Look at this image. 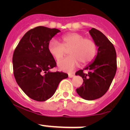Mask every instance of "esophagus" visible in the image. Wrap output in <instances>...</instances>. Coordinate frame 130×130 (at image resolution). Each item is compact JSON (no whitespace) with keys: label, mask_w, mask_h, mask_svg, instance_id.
Returning <instances> with one entry per match:
<instances>
[{"label":"esophagus","mask_w":130,"mask_h":130,"mask_svg":"<svg viewBox=\"0 0 130 130\" xmlns=\"http://www.w3.org/2000/svg\"><path fill=\"white\" fill-rule=\"evenodd\" d=\"M73 77H74V75H73V74H71V73L68 74V77L69 78H73Z\"/></svg>","instance_id":"esophagus-1"}]
</instances>
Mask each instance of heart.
I'll return each mask as SVG.
<instances>
[{"instance_id":"b5f03b06","label":"heart","mask_w":130,"mask_h":130,"mask_svg":"<svg viewBox=\"0 0 130 130\" xmlns=\"http://www.w3.org/2000/svg\"><path fill=\"white\" fill-rule=\"evenodd\" d=\"M68 50L69 55L58 62L59 70L64 72H72L79 64L90 62L94 58L97 47L95 42L77 32L66 34L62 37V43L52 39L48 43V51L51 56L59 60Z\"/></svg>"}]
</instances>
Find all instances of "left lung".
I'll return each mask as SVG.
<instances>
[{
	"label": "left lung",
	"mask_w": 130,
	"mask_h": 130,
	"mask_svg": "<svg viewBox=\"0 0 130 130\" xmlns=\"http://www.w3.org/2000/svg\"><path fill=\"white\" fill-rule=\"evenodd\" d=\"M98 49L94 60L83 69L89 72L85 74L83 70L75 73L83 79V83L77 88V93L87 100L100 98L107 91L117 72V53L113 45L102 32L92 28L89 30Z\"/></svg>",
	"instance_id": "1"
}]
</instances>
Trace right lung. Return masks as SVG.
<instances>
[{
  "label": "right lung",
  "mask_w": 130,
  "mask_h": 130,
  "mask_svg": "<svg viewBox=\"0 0 130 130\" xmlns=\"http://www.w3.org/2000/svg\"><path fill=\"white\" fill-rule=\"evenodd\" d=\"M60 30L37 26L28 30L20 40L13 55L16 82L31 99L43 102L52 97L58 84L68 77L64 72H53L56 66L48 51L49 41Z\"/></svg>",
  "instance_id": "add662e5"
}]
</instances>
